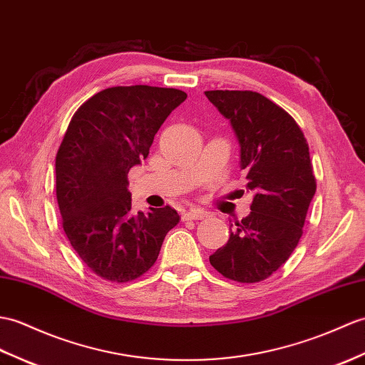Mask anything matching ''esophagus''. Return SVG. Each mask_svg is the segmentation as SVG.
<instances>
[{
  "label": "esophagus",
  "mask_w": 365,
  "mask_h": 365,
  "mask_svg": "<svg viewBox=\"0 0 365 365\" xmlns=\"http://www.w3.org/2000/svg\"><path fill=\"white\" fill-rule=\"evenodd\" d=\"M207 216V211L202 208H191L183 215L185 221H197V219H203Z\"/></svg>",
  "instance_id": "esophagus-1"
}]
</instances>
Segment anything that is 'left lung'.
Listing matches in <instances>:
<instances>
[{"mask_svg":"<svg viewBox=\"0 0 365 365\" xmlns=\"http://www.w3.org/2000/svg\"><path fill=\"white\" fill-rule=\"evenodd\" d=\"M205 96L230 121L241 146V169L255 192L250 215L210 257L233 282L258 283L282 267L303 235L316 194L307 138L294 118L257 91L211 90Z\"/></svg>","mask_w":365,"mask_h":365,"instance_id":"8db88e82","label":"left lung"}]
</instances>
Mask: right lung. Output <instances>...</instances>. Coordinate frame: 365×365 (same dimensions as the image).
Here are the masks:
<instances>
[{
	"mask_svg": "<svg viewBox=\"0 0 365 365\" xmlns=\"http://www.w3.org/2000/svg\"><path fill=\"white\" fill-rule=\"evenodd\" d=\"M185 99L177 88H106L78 108L57 150L63 232L79 258L108 282L148 272L180 221L169 205L135 213L127 174L149 155L160 125Z\"/></svg>",
	"mask_w": 365,
	"mask_h": 365,
	"instance_id": "add662e5",
	"label": "right lung"
}]
</instances>
